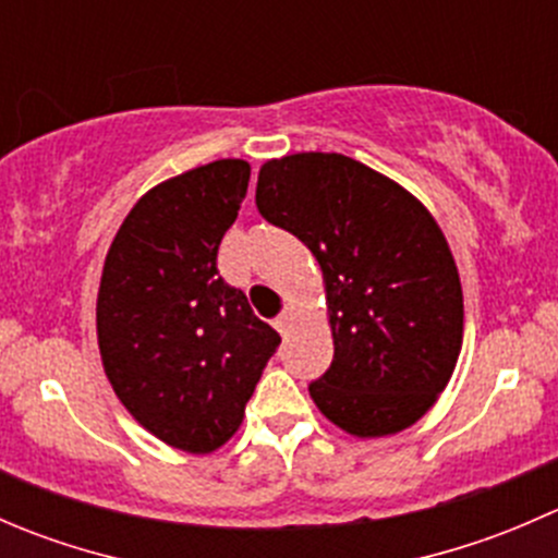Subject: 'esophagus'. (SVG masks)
I'll return each instance as SVG.
<instances>
[{
  "mask_svg": "<svg viewBox=\"0 0 558 558\" xmlns=\"http://www.w3.org/2000/svg\"><path fill=\"white\" fill-rule=\"evenodd\" d=\"M291 326H294V315H291V313H280L278 318H275V329H278L283 337L289 335Z\"/></svg>",
  "mask_w": 558,
  "mask_h": 558,
  "instance_id": "34e87169",
  "label": "esophagus"
}]
</instances>
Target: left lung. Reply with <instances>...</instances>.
<instances>
[{
    "mask_svg": "<svg viewBox=\"0 0 558 558\" xmlns=\"http://www.w3.org/2000/svg\"><path fill=\"white\" fill-rule=\"evenodd\" d=\"M256 207L324 272L335 359L311 384L313 402L356 437L408 429L451 380L464 335L459 269L435 218L342 154L267 161Z\"/></svg>",
    "mask_w": 558,
    "mask_h": 558,
    "instance_id": "1",
    "label": "left lung"
}]
</instances>
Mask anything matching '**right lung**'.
<instances>
[{"instance_id": "obj_1", "label": "right lung", "mask_w": 558, "mask_h": 558, "mask_svg": "<svg viewBox=\"0 0 558 558\" xmlns=\"http://www.w3.org/2000/svg\"><path fill=\"white\" fill-rule=\"evenodd\" d=\"M251 165L221 159L150 189L107 251L97 300L105 373L167 446L210 453L240 429L280 335L218 275Z\"/></svg>"}]
</instances>
